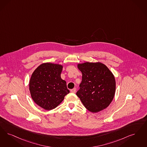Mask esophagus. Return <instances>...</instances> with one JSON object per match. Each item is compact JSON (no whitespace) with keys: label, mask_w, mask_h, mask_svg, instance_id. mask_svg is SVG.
I'll return each instance as SVG.
<instances>
[{"label":"esophagus","mask_w":147,"mask_h":147,"mask_svg":"<svg viewBox=\"0 0 147 147\" xmlns=\"http://www.w3.org/2000/svg\"><path fill=\"white\" fill-rule=\"evenodd\" d=\"M71 92H72V93H76V88H73V89H71Z\"/></svg>","instance_id":"obj_1"}]
</instances>
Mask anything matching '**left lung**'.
Here are the masks:
<instances>
[{
    "instance_id": "left-lung-1",
    "label": "left lung",
    "mask_w": 147,
    "mask_h": 147,
    "mask_svg": "<svg viewBox=\"0 0 147 147\" xmlns=\"http://www.w3.org/2000/svg\"><path fill=\"white\" fill-rule=\"evenodd\" d=\"M78 68L82 73V81L77 96L90 112L106 109L115 94L116 84L113 73L100 62H85L79 64Z\"/></svg>"
}]
</instances>
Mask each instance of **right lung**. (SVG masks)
Returning a JSON list of instances; mask_svg holds the SVG:
<instances>
[{"instance_id": "obj_1", "label": "right lung", "mask_w": 147, "mask_h": 147, "mask_svg": "<svg viewBox=\"0 0 147 147\" xmlns=\"http://www.w3.org/2000/svg\"><path fill=\"white\" fill-rule=\"evenodd\" d=\"M62 66L45 63L33 73L30 82V91L35 103L45 110L55 108L69 93L66 82L61 78Z\"/></svg>"}]
</instances>
